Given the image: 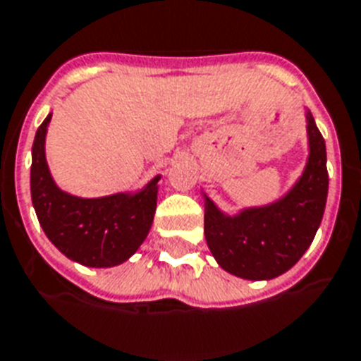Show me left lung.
I'll return each mask as SVG.
<instances>
[{
	"instance_id": "obj_1",
	"label": "left lung",
	"mask_w": 361,
	"mask_h": 361,
	"mask_svg": "<svg viewBox=\"0 0 361 361\" xmlns=\"http://www.w3.org/2000/svg\"><path fill=\"white\" fill-rule=\"evenodd\" d=\"M307 160L296 183L272 203L227 214L204 194V238L216 262L236 278L274 279L307 252L328 195L326 145L305 109Z\"/></svg>"
}]
</instances>
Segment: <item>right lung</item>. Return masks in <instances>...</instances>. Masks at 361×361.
I'll list each match as a JSON object with an SVG mask.
<instances>
[{
    "label": "right lung",
    "instance_id": "1",
    "mask_svg": "<svg viewBox=\"0 0 361 361\" xmlns=\"http://www.w3.org/2000/svg\"><path fill=\"white\" fill-rule=\"evenodd\" d=\"M51 114L35 134L31 149V201L50 242L71 261L109 268L128 261L151 231L160 175L141 190L102 197H80L61 190L46 162Z\"/></svg>",
    "mask_w": 361,
    "mask_h": 361
}]
</instances>
